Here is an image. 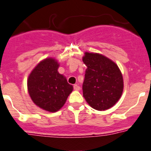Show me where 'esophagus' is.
Wrapping results in <instances>:
<instances>
[{
  "mask_svg": "<svg viewBox=\"0 0 151 151\" xmlns=\"http://www.w3.org/2000/svg\"><path fill=\"white\" fill-rule=\"evenodd\" d=\"M73 88H74V90H76V91L80 90V87H79L78 85H74V86H73Z\"/></svg>",
  "mask_w": 151,
  "mask_h": 151,
  "instance_id": "1",
  "label": "esophagus"
}]
</instances>
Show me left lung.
Returning a JSON list of instances; mask_svg holds the SVG:
<instances>
[{"label":"left lung","mask_w":151,"mask_h":151,"mask_svg":"<svg viewBox=\"0 0 151 151\" xmlns=\"http://www.w3.org/2000/svg\"><path fill=\"white\" fill-rule=\"evenodd\" d=\"M82 61L87 66L82 85L83 97L98 111L114 106L123 91V77L119 68L109 58L86 52Z\"/></svg>","instance_id":"1"}]
</instances>
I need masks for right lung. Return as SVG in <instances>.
I'll return each instance as SVG.
<instances>
[{
	"instance_id": "1",
	"label": "right lung",
	"mask_w": 151,
	"mask_h": 151,
	"mask_svg": "<svg viewBox=\"0 0 151 151\" xmlns=\"http://www.w3.org/2000/svg\"><path fill=\"white\" fill-rule=\"evenodd\" d=\"M59 64L52 58L42 60L33 69L27 81L29 96L37 106L50 112L60 110L73 87L58 72Z\"/></svg>"
}]
</instances>
